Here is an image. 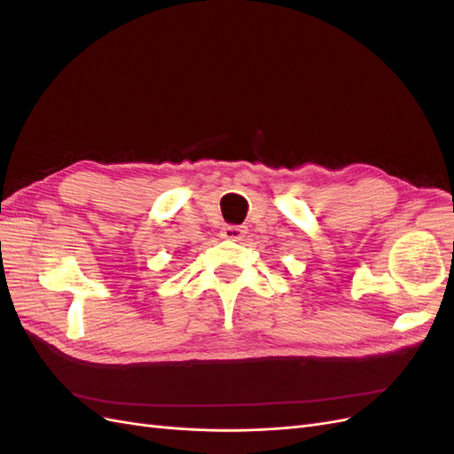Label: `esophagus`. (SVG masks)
Wrapping results in <instances>:
<instances>
[{"mask_svg": "<svg viewBox=\"0 0 454 454\" xmlns=\"http://www.w3.org/2000/svg\"><path fill=\"white\" fill-rule=\"evenodd\" d=\"M222 237L227 240H242L246 237V229L237 227V225H229L222 229Z\"/></svg>", "mask_w": 454, "mask_h": 454, "instance_id": "34e87169", "label": "esophagus"}]
</instances>
